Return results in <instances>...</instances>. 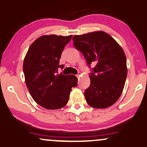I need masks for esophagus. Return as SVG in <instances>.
Instances as JSON below:
<instances>
[{
	"label": "esophagus",
	"mask_w": 147,
	"mask_h": 147,
	"mask_svg": "<svg viewBox=\"0 0 147 147\" xmlns=\"http://www.w3.org/2000/svg\"><path fill=\"white\" fill-rule=\"evenodd\" d=\"M76 76H77V77L78 78V79H79V78L80 77V76H81V75H80V73H79V74H77V75Z\"/></svg>",
	"instance_id": "obj_1"
}]
</instances>
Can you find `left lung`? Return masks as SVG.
Returning a JSON list of instances; mask_svg holds the SVG:
<instances>
[{
    "label": "left lung",
    "instance_id": "obj_1",
    "mask_svg": "<svg viewBox=\"0 0 147 147\" xmlns=\"http://www.w3.org/2000/svg\"><path fill=\"white\" fill-rule=\"evenodd\" d=\"M74 46L83 54L91 69L90 86L85 91L87 103L94 108H106L115 103L122 93L127 77L126 58L116 41L103 31L72 38Z\"/></svg>",
    "mask_w": 147,
    "mask_h": 147
}]
</instances>
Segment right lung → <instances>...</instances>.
<instances>
[{
  "label": "right lung",
  "mask_w": 147,
  "mask_h": 147,
  "mask_svg": "<svg viewBox=\"0 0 147 147\" xmlns=\"http://www.w3.org/2000/svg\"><path fill=\"white\" fill-rule=\"evenodd\" d=\"M72 36H43L31 45L23 62L25 83L31 97L38 105L48 109L65 106L72 87L77 85L75 75L58 74L64 48Z\"/></svg>",
  "instance_id": "1"
}]
</instances>
